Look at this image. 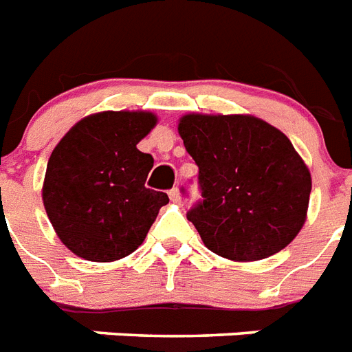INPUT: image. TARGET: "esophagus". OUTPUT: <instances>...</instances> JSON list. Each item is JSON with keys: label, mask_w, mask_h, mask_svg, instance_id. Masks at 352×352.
Here are the masks:
<instances>
[{"label": "esophagus", "mask_w": 352, "mask_h": 352, "mask_svg": "<svg viewBox=\"0 0 352 352\" xmlns=\"http://www.w3.org/2000/svg\"><path fill=\"white\" fill-rule=\"evenodd\" d=\"M168 198H170V201H174V204H178L179 199H182V196H179V190L178 189L168 190Z\"/></svg>", "instance_id": "34e87169"}]
</instances>
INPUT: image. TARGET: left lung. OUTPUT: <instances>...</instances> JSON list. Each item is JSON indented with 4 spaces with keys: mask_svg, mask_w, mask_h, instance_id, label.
Listing matches in <instances>:
<instances>
[{
    "mask_svg": "<svg viewBox=\"0 0 352 352\" xmlns=\"http://www.w3.org/2000/svg\"><path fill=\"white\" fill-rule=\"evenodd\" d=\"M178 132L199 167L204 196L187 218L209 251L256 261L296 238L313 179L280 129L252 114L189 112L179 118Z\"/></svg>",
    "mask_w": 352,
    "mask_h": 352,
    "instance_id": "obj_1",
    "label": "left lung"
}]
</instances>
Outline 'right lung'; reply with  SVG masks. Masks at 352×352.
<instances>
[{"mask_svg":"<svg viewBox=\"0 0 352 352\" xmlns=\"http://www.w3.org/2000/svg\"><path fill=\"white\" fill-rule=\"evenodd\" d=\"M158 123L151 111H101L81 118L60 140L41 198L56 234L89 261L122 260L142 245L165 192L145 187L154 165L138 143Z\"/></svg>","mask_w":352,"mask_h":352,"instance_id":"add662e5","label":"right lung"}]
</instances>
